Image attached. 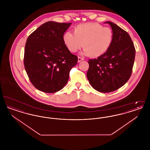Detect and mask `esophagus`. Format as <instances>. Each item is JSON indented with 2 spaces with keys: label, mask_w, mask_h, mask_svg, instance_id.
I'll return each instance as SVG.
<instances>
[{
  "label": "esophagus",
  "mask_w": 150,
  "mask_h": 150,
  "mask_svg": "<svg viewBox=\"0 0 150 150\" xmlns=\"http://www.w3.org/2000/svg\"><path fill=\"white\" fill-rule=\"evenodd\" d=\"M84 59V58H81V57H78V62H81V61H83Z\"/></svg>",
  "instance_id": "obj_1"
}]
</instances>
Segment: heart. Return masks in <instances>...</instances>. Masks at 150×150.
Returning a JSON list of instances; mask_svg holds the SVG:
<instances>
[{
  "label": "heart",
  "mask_w": 150,
  "mask_h": 150,
  "mask_svg": "<svg viewBox=\"0 0 150 150\" xmlns=\"http://www.w3.org/2000/svg\"><path fill=\"white\" fill-rule=\"evenodd\" d=\"M114 36L113 30L109 27H103L98 23H85L76 26L74 33L66 32L63 40L71 52H76L83 46L84 54L98 57L110 49Z\"/></svg>",
  "instance_id": "obj_1"
}]
</instances>
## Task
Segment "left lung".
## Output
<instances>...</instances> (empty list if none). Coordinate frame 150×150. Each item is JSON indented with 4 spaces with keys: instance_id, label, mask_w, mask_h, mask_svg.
Returning a JSON list of instances; mask_svg holds the SVG:
<instances>
[{
    "instance_id": "obj_1",
    "label": "left lung",
    "mask_w": 150,
    "mask_h": 150,
    "mask_svg": "<svg viewBox=\"0 0 150 150\" xmlns=\"http://www.w3.org/2000/svg\"><path fill=\"white\" fill-rule=\"evenodd\" d=\"M105 23L113 30V43L110 49L97 59H89L86 76L94 89L108 93L120 88L130 78L136 50L127 31L112 22Z\"/></svg>"
}]
</instances>
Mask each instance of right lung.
Segmentation results:
<instances>
[{
  "label": "right lung",
  "mask_w": 150,
  "mask_h": 150,
  "mask_svg": "<svg viewBox=\"0 0 150 150\" xmlns=\"http://www.w3.org/2000/svg\"><path fill=\"white\" fill-rule=\"evenodd\" d=\"M71 23L48 21L29 36L25 47L23 62L29 79L38 90L55 93L68 81L69 73L78 63L63 40Z\"/></svg>",
  "instance_id": "obj_1"
}]
</instances>
